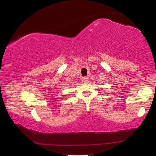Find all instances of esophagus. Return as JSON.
Masks as SVG:
<instances>
[{"instance_id": "obj_1", "label": "esophagus", "mask_w": 156, "mask_h": 156, "mask_svg": "<svg viewBox=\"0 0 156 156\" xmlns=\"http://www.w3.org/2000/svg\"><path fill=\"white\" fill-rule=\"evenodd\" d=\"M88 81V77H82V81L83 82H87Z\"/></svg>"}]
</instances>
